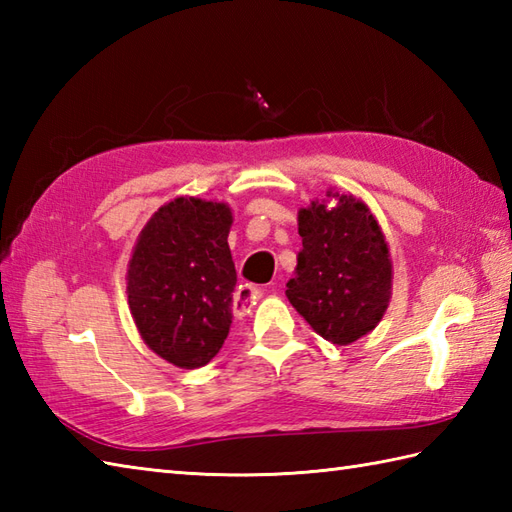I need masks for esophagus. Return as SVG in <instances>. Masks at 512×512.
I'll return each instance as SVG.
<instances>
[{
  "label": "esophagus",
  "instance_id": "obj_1",
  "mask_svg": "<svg viewBox=\"0 0 512 512\" xmlns=\"http://www.w3.org/2000/svg\"><path fill=\"white\" fill-rule=\"evenodd\" d=\"M262 295H264V288H259V286H253V284L239 286L233 295V312L237 314V317H244V314L250 312V308L255 306L257 299Z\"/></svg>",
  "mask_w": 512,
  "mask_h": 512
}]
</instances>
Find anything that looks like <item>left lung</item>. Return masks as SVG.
Masks as SVG:
<instances>
[{
	"instance_id": "left-lung-1",
	"label": "left lung",
	"mask_w": 512,
	"mask_h": 512,
	"mask_svg": "<svg viewBox=\"0 0 512 512\" xmlns=\"http://www.w3.org/2000/svg\"><path fill=\"white\" fill-rule=\"evenodd\" d=\"M303 248L286 297L312 330L334 345L372 332L389 306L391 262L380 226L363 202L341 195L328 209L299 211Z\"/></svg>"
}]
</instances>
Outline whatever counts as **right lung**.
<instances>
[{
	"label": "right lung",
	"instance_id": "add662e5",
	"mask_svg": "<svg viewBox=\"0 0 512 512\" xmlns=\"http://www.w3.org/2000/svg\"><path fill=\"white\" fill-rule=\"evenodd\" d=\"M226 204L178 198L154 213L127 270V297L145 343L176 367L211 361L233 323L235 264Z\"/></svg>",
	"mask_w": 512,
	"mask_h": 512
}]
</instances>
